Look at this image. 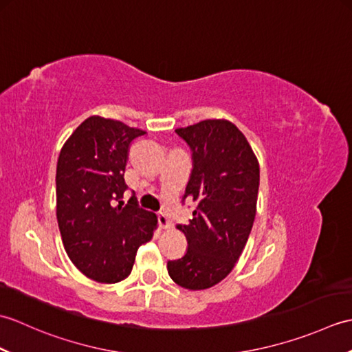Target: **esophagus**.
Wrapping results in <instances>:
<instances>
[{
  "label": "esophagus",
  "mask_w": 352,
  "mask_h": 352,
  "mask_svg": "<svg viewBox=\"0 0 352 352\" xmlns=\"http://www.w3.org/2000/svg\"><path fill=\"white\" fill-rule=\"evenodd\" d=\"M157 221H159L160 228H163V230H170V228H172V223H170L169 219L166 218V214L159 213V214H157Z\"/></svg>",
  "instance_id": "esophagus-1"
}]
</instances>
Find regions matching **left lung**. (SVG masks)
<instances>
[{"label": "left lung", "mask_w": 352, "mask_h": 352, "mask_svg": "<svg viewBox=\"0 0 352 352\" xmlns=\"http://www.w3.org/2000/svg\"><path fill=\"white\" fill-rule=\"evenodd\" d=\"M192 151V172L183 203L195 204L182 258L168 261L178 286L203 290L231 272L248 241L256 218L260 168L243 133L226 119H206L177 129Z\"/></svg>", "instance_id": "1"}]
</instances>
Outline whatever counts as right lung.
I'll return each mask as SVG.
<instances>
[{
    "mask_svg": "<svg viewBox=\"0 0 352 352\" xmlns=\"http://www.w3.org/2000/svg\"><path fill=\"white\" fill-rule=\"evenodd\" d=\"M146 134L121 121L91 116L66 140L57 160V222L66 254L98 283L130 275L142 243L151 241L157 216L133 197L124 204V172L131 142Z\"/></svg>",
    "mask_w": 352,
    "mask_h": 352,
    "instance_id": "add662e5",
    "label": "right lung"
}]
</instances>
